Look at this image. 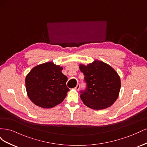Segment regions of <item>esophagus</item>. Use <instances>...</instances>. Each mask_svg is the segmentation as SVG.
<instances>
[{
    "label": "esophagus",
    "instance_id": "obj_1",
    "mask_svg": "<svg viewBox=\"0 0 147 147\" xmlns=\"http://www.w3.org/2000/svg\"><path fill=\"white\" fill-rule=\"evenodd\" d=\"M79 89H80V84H78L77 85V86L74 88V90H75L76 91H78Z\"/></svg>",
    "mask_w": 147,
    "mask_h": 147
}]
</instances>
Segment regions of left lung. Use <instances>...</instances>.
I'll return each mask as SVG.
<instances>
[{
  "instance_id": "obj_1",
  "label": "left lung",
  "mask_w": 147,
  "mask_h": 147,
  "mask_svg": "<svg viewBox=\"0 0 147 147\" xmlns=\"http://www.w3.org/2000/svg\"><path fill=\"white\" fill-rule=\"evenodd\" d=\"M79 69L87 84L86 90L81 91L83 104L94 110L112 106L118 99L121 88V80L115 70L99 60L86 65L80 64Z\"/></svg>"
}]
</instances>
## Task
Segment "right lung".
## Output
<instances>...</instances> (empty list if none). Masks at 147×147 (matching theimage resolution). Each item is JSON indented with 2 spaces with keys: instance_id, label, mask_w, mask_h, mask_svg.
Masks as SVG:
<instances>
[{
  "instance_id": "add662e5",
  "label": "right lung",
  "mask_w": 147,
  "mask_h": 147,
  "mask_svg": "<svg viewBox=\"0 0 147 147\" xmlns=\"http://www.w3.org/2000/svg\"><path fill=\"white\" fill-rule=\"evenodd\" d=\"M63 67L52 62L35 66L25 79L30 100L38 107L50 109L61 104L67 94V77L62 73Z\"/></svg>"
}]
</instances>
